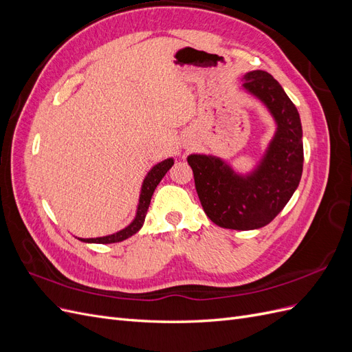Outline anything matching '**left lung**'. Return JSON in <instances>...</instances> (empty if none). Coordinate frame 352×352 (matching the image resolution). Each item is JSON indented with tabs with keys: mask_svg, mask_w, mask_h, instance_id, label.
I'll list each match as a JSON object with an SVG mask.
<instances>
[{
	"mask_svg": "<svg viewBox=\"0 0 352 352\" xmlns=\"http://www.w3.org/2000/svg\"><path fill=\"white\" fill-rule=\"evenodd\" d=\"M243 79V87L267 105L278 122V132L257 172L241 177L216 157H188L206 214L217 226L235 230L269 225L298 188L304 163L300 114L279 82L264 70L250 72Z\"/></svg>",
	"mask_w": 352,
	"mask_h": 352,
	"instance_id": "8db88e82",
	"label": "left lung"
}]
</instances>
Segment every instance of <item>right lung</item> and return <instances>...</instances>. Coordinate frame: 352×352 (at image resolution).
Instances as JSON below:
<instances>
[{
	"instance_id": "add662e5",
	"label": "right lung",
	"mask_w": 352,
	"mask_h": 352,
	"mask_svg": "<svg viewBox=\"0 0 352 352\" xmlns=\"http://www.w3.org/2000/svg\"><path fill=\"white\" fill-rule=\"evenodd\" d=\"M173 166V160L168 158L164 160V162L158 163L157 166H154L151 168V172L146 175L144 185H142V190H141V197H140V206H138V212L135 220L131 223L129 226L124 228L123 230L114 233V235H109V236H102V238H92V239H80L83 242H94V243H114V242H120L124 241L127 238H131L132 235L140 230L144 225V220L146 216V210L150 207L151 202V197L154 194V190L157 188V185L160 184V180L164 177V175L168 172V168Z\"/></svg>"
}]
</instances>
